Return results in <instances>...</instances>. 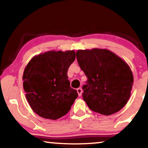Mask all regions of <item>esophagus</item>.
<instances>
[{
  "label": "esophagus",
  "instance_id": "esophagus-1",
  "mask_svg": "<svg viewBox=\"0 0 148 148\" xmlns=\"http://www.w3.org/2000/svg\"><path fill=\"white\" fill-rule=\"evenodd\" d=\"M77 91H78V95L79 96H81L82 95V88H78L77 89Z\"/></svg>",
  "mask_w": 148,
  "mask_h": 148
}]
</instances>
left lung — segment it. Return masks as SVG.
<instances>
[{"label":"left lung","mask_w":148,"mask_h":148,"mask_svg":"<svg viewBox=\"0 0 148 148\" xmlns=\"http://www.w3.org/2000/svg\"><path fill=\"white\" fill-rule=\"evenodd\" d=\"M76 58L88 78L82 95L91 111L108 116L123 109L134 84L127 63L105 49L78 50Z\"/></svg>","instance_id":"obj_1"}]
</instances>
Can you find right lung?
<instances>
[{
    "label": "right lung",
    "mask_w": 148,
    "mask_h": 148,
    "mask_svg": "<svg viewBox=\"0 0 148 148\" xmlns=\"http://www.w3.org/2000/svg\"><path fill=\"white\" fill-rule=\"evenodd\" d=\"M74 51H49L33 57L23 74V88L30 107L43 118L57 120L70 111L78 93L70 85L67 72Z\"/></svg>",
    "instance_id": "1"
}]
</instances>
